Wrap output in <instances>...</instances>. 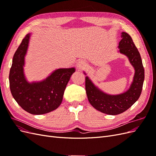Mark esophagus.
Returning a JSON list of instances; mask_svg holds the SVG:
<instances>
[{"label":"esophagus","mask_w":156,"mask_h":156,"mask_svg":"<svg viewBox=\"0 0 156 156\" xmlns=\"http://www.w3.org/2000/svg\"><path fill=\"white\" fill-rule=\"evenodd\" d=\"M87 67V64L84 60H80L77 63V68L79 69H83Z\"/></svg>","instance_id":"1"}]
</instances>
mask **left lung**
I'll return each mask as SVG.
<instances>
[{"instance_id": "1", "label": "left lung", "mask_w": 156, "mask_h": 156, "mask_svg": "<svg viewBox=\"0 0 156 156\" xmlns=\"http://www.w3.org/2000/svg\"><path fill=\"white\" fill-rule=\"evenodd\" d=\"M122 39L119 42L120 52L129 58L135 73L129 89L116 96L103 93L94 85L88 77L85 78V89L90 103L98 111L110 115L121 114L137 101L142 92L144 79V69L139 52L131 37L126 32H122Z\"/></svg>"}]
</instances>
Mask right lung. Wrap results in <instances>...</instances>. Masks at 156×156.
Wrapping results in <instances>:
<instances>
[{"label":"right lung","mask_w":156,"mask_h":156,"mask_svg":"<svg viewBox=\"0 0 156 156\" xmlns=\"http://www.w3.org/2000/svg\"><path fill=\"white\" fill-rule=\"evenodd\" d=\"M29 36L27 34L23 39L13 55L9 74L10 88L13 98L22 108L32 115H43L60 106L75 69H56L43 81L28 83L23 73V66Z\"/></svg>","instance_id":"1"}]
</instances>
